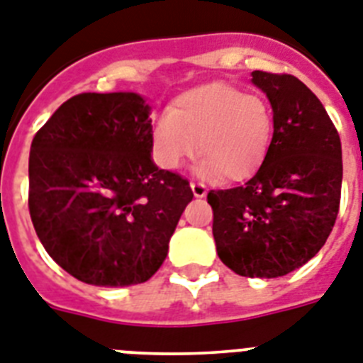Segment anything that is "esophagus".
Instances as JSON below:
<instances>
[{
  "instance_id": "34e87169",
  "label": "esophagus",
  "mask_w": 363,
  "mask_h": 363,
  "mask_svg": "<svg viewBox=\"0 0 363 363\" xmlns=\"http://www.w3.org/2000/svg\"><path fill=\"white\" fill-rule=\"evenodd\" d=\"M190 188H191V191H194V196L196 197H205L206 196V186L205 184H203V182H190Z\"/></svg>"
}]
</instances>
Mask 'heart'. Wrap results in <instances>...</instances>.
I'll use <instances>...</instances> for the list:
<instances>
[{
	"label": "heart",
	"instance_id": "b5f03b06",
	"mask_svg": "<svg viewBox=\"0 0 363 363\" xmlns=\"http://www.w3.org/2000/svg\"><path fill=\"white\" fill-rule=\"evenodd\" d=\"M271 135V111L260 96L210 83L179 96L172 111L158 116L151 149L166 169L181 167L199 151L201 175L221 173L227 181H243L266 160Z\"/></svg>",
	"mask_w": 363,
	"mask_h": 363
}]
</instances>
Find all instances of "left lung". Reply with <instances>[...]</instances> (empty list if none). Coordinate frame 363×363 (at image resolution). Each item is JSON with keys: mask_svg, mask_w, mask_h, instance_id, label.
Wrapping results in <instances>:
<instances>
[{"mask_svg": "<svg viewBox=\"0 0 363 363\" xmlns=\"http://www.w3.org/2000/svg\"><path fill=\"white\" fill-rule=\"evenodd\" d=\"M273 108V138L242 186L210 190L212 234L225 266L275 279L325 245L342 199V142L315 94L290 73L252 72Z\"/></svg>", "mask_w": 363, "mask_h": 363, "instance_id": "obj_1", "label": "left lung"}]
</instances>
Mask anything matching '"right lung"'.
<instances>
[{
    "mask_svg": "<svg viewBox=\"0 0 363 363\" xmlns=\"http://www.w3.org/2000/svg\"><path fill=\"white\" fill-rule=\"evenodd\" d=\"M151 118L133 92L79 94L33 138L29 214L64 271L94 286L142 284L157 273L190 182L151 158Z\"/></svg>",
    "mask_w": 363,
    "mask_h": 363,
    "instance_id": "add662e5",
    "label": "right lung"
}]
</instances>
